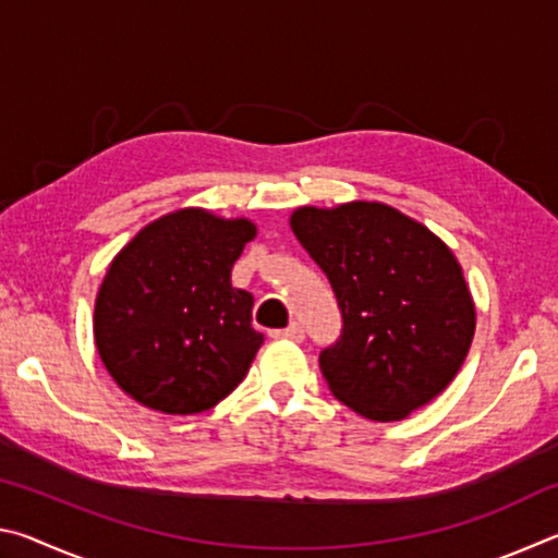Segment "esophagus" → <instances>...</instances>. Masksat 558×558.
<instances>
[{"label": "esophagus", "mask_w": 558, "mask_h": 558, "mask_svg": "<svg viewBox=\"0 0 558 558\" xmlns=\"http://www.w3.org/2000/svg\"><path fill=\"white\" fill-rule=\"evenodd\" d=\"M276 337L290 339V342H302V339H305V329H302L298 323H292V325H288L286 329H278Z\"/></svg>", "instance_id": "34e87169"}]
</instances>
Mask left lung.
I'll use <instances>...</instances> for the list:
<instances>
[{
    "label": "left lung",
    "mask_w": 558,
    "mask_h": 558,
    "mask_svg": "<svg viewBox=\"0 0 558 558\" xmlns=\"http://www.w3.org/2000/svg\"><path fill=\"white\" fill-rule=\"evenodd\" d=\"M290 226L342 310V335L319 352L329 391L381 423L436 399L475 335V305L448 245L379 202L302 206Z\"/></svg>",
    "instance_id": "8db88e82"
}]
</instances>
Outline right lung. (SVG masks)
Returning <instances> with one entry per match:
<instances>
[{
  "label": "right lung",
  "instance_id": "obj_1",
  "mask_svg": "<svg viewBox=\"0 0 558 558\" xmlns=\"http://www.w3.org/2000/svg\"><path fill=\"white\" fill-rule=\"evenodd\" d=\"M248 219L182 209L145 226L116 258L96 298L98 354L122 391L147 409H214L248 374L263 335L253 295L231 268L253 241Z\"/></svg>",
  "mask_w": 558,
  "mask_h": 558
}]
</instances>
